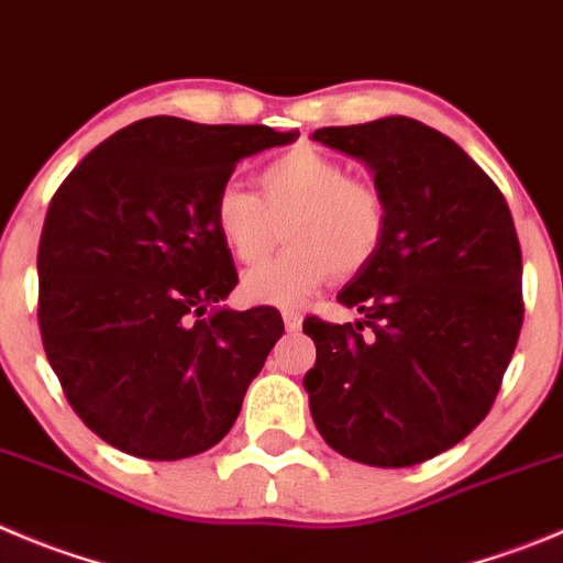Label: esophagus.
<instances>
[{
  "label": "esophagus",
  "instance_id": "34e87169",
  "mask_svg": "<svg viewBox=\"0 0 563 563\" xmlns=\"http://www.w3.org/2000/svg\"><path fill=\"white\" fill-rule=\"evenodd\" d=\"M283 324H286L288 333H297L302 328V313L299 311H283Z\"/></svg>",
  "mask_w": 563,
  "mask_h": 563
}]
</instances>
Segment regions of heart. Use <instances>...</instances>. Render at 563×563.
<instances>
[{
	"label": "heart",
	"mask_w": 563,
	"mask_h": 563,
	"mask_svg": "<svg viewBox=\"0 0 563 563\" xmlns=\"http://www.w3.org/2000/svg\"><path fill=\"white\" fill-rule=\"evenodd\" d=\"M261 194L224 186L213 199V228L239 264H261L280 244L288 250L246 272L241 291L250 302L299 306L333 269L355 275L369 264L386 235V199L372 183L313 146H297L261 175Z\"/></svg>",
	"instance_id": "1"
}]
</instances>
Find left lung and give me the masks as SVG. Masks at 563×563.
Here are the masks:
<instances>
[{
    "label": "left lung",
    "mask_w": 563,
    "mask_h": 563,
    "mask_svg": "<svg viewBox=\"0 0 563 563\" xmlns=\"http://www.w3.org/2000/svg\"><path fill=\"white\" fill-rule=\"evenodd\" d=\"M311 139L366 163L388 210L380 250L339 291L358 322L302 324L317 344L302 380L313 424L358 464H422L481 424L517 346L511 210L453 139L408 115Z\"/></svg>",
    "instance_id": "1"
}]
</instances>
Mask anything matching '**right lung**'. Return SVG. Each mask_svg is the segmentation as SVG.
Segmentation results:
<instances>
[{"mask_svg":"<svg viewBox=\"0 0 563 563\" xmlns=\"http://www.w3.org/2000/svg\"><path fill=\"white\" fill-rule=\"evenodd\" d=\"M266 124L152 115L88 152L46 210L38 324L68 406L110 448L177 461L228 435L283 335L213 228L235 163L297 141Z\"/></svg>","mask_w":563,"mask_h":563,"instance_id":"right-lung-1","label":"right lung"}]
</instances>
